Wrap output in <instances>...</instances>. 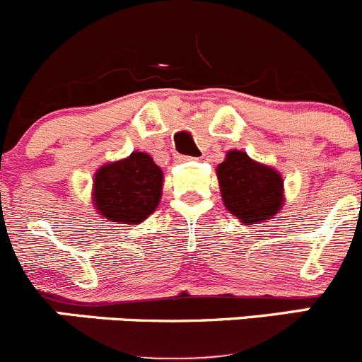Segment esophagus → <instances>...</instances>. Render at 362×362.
<instances>
[{
  "label": "esophagus",
  "instance_id": "obj_1",
  "mask_svg": "<svg viewBox=\"0 0 362 362\" xmlns=\"http://www.w3.org/2000/svg\"><path fill=\"white\" fill-rule=\"evenodd\" d=\"M174 160H176L177 163H185V162H192V156H185V155H176L174 156Z\"/></svg>",
  "mask_w": 362,
  "mask_h": 362
}]
</instances>
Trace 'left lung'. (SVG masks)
I'll use <instances>...</instances> for the list:
<instances>
[{
	"mask_svg": "<svg viewBox=\"0 0 362 362\" xmlns=\"http://www.w3.org/2000/svg\"><path fill=\"white\" fill-rule=\"evenodd\" d=\"M221 202L243 225L273 221L285 206L284 177L274 167L230 149L216 167Z\"/></svg>",
	"mask_w": 362,
	"mask_h": 362,
	"instance_id": "left-lung-1",
	"label": "left lung"
}]
</instances>
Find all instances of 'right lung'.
<instances>
[{"label": "right lung", "instance_id": "add662e5", "mask_svg": "<svg viewBox=\"0 0 362 362\" xmlns=\"http://www.w3.org/2000/svg\"><path fill=\"white\" fill-rule=\"evenodd\" d=\"M163 173L142 151L103 163L95 173L91 200L96 213L107 221L139 225L155 213L162 199Z\"/></svg>", "mask_w": 362, "mask_h": 362}]
</instances>
